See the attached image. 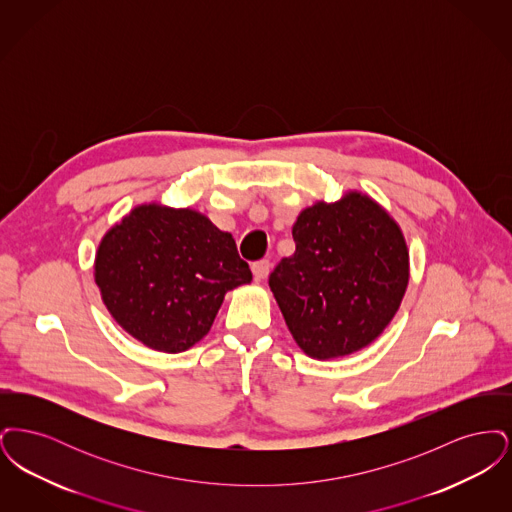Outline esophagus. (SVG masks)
<instances>
[{
	"instance_id": "esophagus-1",
	"label": "esophagus",
	"mask_w": 512,
	"mask_h": 512,
	"mask_svg": "<svg viewBox=\"0 0 512 512\" xmlns=\"http://www.w3.org/2000/svg\"><path fill=\"white\" fill-rule=\"evenodd\" d=\"M251 270H253L255 280L263 282L267 278L268 272H270V261H257V263H253Z\"/></svg>"
}]
</instances>
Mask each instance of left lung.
Instances as JSON below:
<instances>
[{"label":"left lung","mask_w":512,"mask_h":512,"mask_svg":"<svg viewBox=\"0 0 512 512\" xmlns=\"http://www.w3.org/2000/svg\"><path fill=\"white\" fill-rule=\"evenodd\" d=\"M295 253L268 286L299 349L318 361L353 355L388 328L409 286V247L370 195L318 199L293 224Z\"/></svg>","instance_id":"left-lung-1"}]
</instances>
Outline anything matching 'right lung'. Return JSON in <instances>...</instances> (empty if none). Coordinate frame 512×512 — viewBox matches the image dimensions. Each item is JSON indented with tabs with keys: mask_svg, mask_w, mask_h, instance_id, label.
Wrapping results in <instances>:
<instances>
[{
	"mask_svg": "<svg viewBox=\"0 0 512 512\" xmlns=\"http://www.w3.org/2000/svg\"><path fill=\"white\" fill-rule=\"evenodd\" d=\"M230 232L192 207L136 205L101 238L94 280L109 315L134 340L182 353L203 340L224 295L251 282Z\"/></svg>",
	"mask_w": 512,
	"mask_h": 512,
	"instance_id": "obj_1",
	"label": "right lung"
}]
</instances>
